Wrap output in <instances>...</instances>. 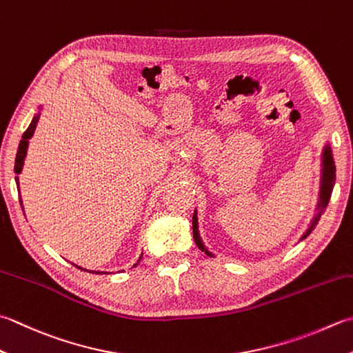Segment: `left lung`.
I'll return each instance as SVG.
<instances>
[{
    "label": "left lung",
    "instance_id": "1",
    "mask_svg": "<svg viewBox=\"0 0 353 353\" xmlns=\"http://www.w3.org/2000/svg\"><path fill=\"white\" fill-rule=\"evenodd\" d=\"M334 183H335V165H334L332 153H330V148L327 147L323 153V179H321V192H320V203H319L320 208H326V206H327L330 194H332ZM316 222H319V217L314 220L312 225H310V228L307 230V232L305 234V236H303V239L309 236L310 231H312L315 228ZM192 234H194V241H196V245L199 246V250L205 251L206 254L211 255L208 251H206V248L202 243V239H200V236H199L197 214L196 212H194V216H192Z\"/></svg>",
    "mask_w": 353,
    "mask_h": 353
}]
</instances>
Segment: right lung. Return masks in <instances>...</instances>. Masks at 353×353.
Segmentation results:
<instances>
[{"instance_id": "right-lung-1", "label": "right lung", "mask_w": 353, "mask_h": 353, "mask_svg": "<svg viewBox=\"0 0 353 353\" xmlns=\"http://www.w3.org/2000/svg\"><path fill=\"white\" fill-rule=\"evenodd\" d=\"M38 119H39L38 116H34V117H33V121L30 122V125L27 127V130L24 131L23 139H21V142H19L18 153H17V159H15V172H17V174H19L21 170H23L24 157H26V153H27V145H29V139H30L32 134H33L34 127H37ZM15 181L18 182V176L15 177ZM21 205H23V203H21ZM139 261H141V259H139ZM76 268H78V269H82V268H79V266H76ZM84 271H85V269H84ZM88 272H92V271H88ZM96 274H105V272H96Z\"/></svg>"}]
</instances>
